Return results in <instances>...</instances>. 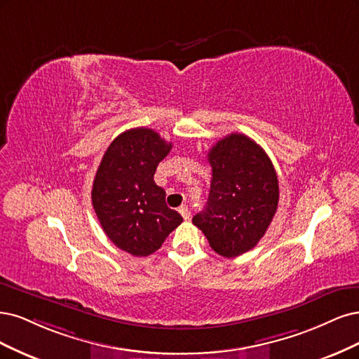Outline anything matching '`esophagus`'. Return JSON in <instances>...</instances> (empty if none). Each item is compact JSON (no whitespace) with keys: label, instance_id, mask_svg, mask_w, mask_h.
I'll return each instance as SVG.
<instances>
[{"label":"esophagus","instance_id":"34e87169","mask_svg":"<svg viewBox=\"0 0 359 359\" xmlns=\"http://www.w3.org/2000/svg\"><path fill=\"white\" fill-rule=\"evenodd\" d=\"M179 212H180V215L183 216V219H189V217H191V212H189V209H188V205H180V207H179Z\"/></svg>","mask_w":359,"mask_h":359}]
</instances>
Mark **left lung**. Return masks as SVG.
<instances>
[{
    "label": "left lung",
    "mask_w": 359,
    "mask_h": 359,
    "mask_svg": "<svg viewBox=\"0 0 359 359\" xmlns=\"http://www.w3.org/2000/svg\"><path fill=\"white\" fill-rule=\"evenodd\" d=\"M210 194L192 217L210 248L236 258L258 245L279 203V180L264 149L245 134H229L209 150Z\"/></svg>",
    "instance_id": "left-lung-1"
}]
</instances>
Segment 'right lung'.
Listing matches in <instances>:
<instances>
[{
    "label": "right lung",
    "mask_w": 359,
    "mask_h": 359,
    "mask_svg": "<svg viewBox=\"0 0 359 359\" xmlns=\"http://www.w3.org/2000/svg\"><path fill=\"white\" fill-rule=\"evenodd\" d=\"M171 143L150 128L119 134L107 147L92 184V205L106 236L134 257L156 252L183 217L165 204L154 175Z\"/></svg>",
    "instance_id": "1"
}]
</instances>
